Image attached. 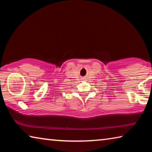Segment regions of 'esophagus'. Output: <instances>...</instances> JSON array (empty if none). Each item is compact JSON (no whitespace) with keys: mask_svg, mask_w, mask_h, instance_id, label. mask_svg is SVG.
<instances>
[{"mask_svg":"<svg viewBox=\"0 0 152 152\" xmlns=\"http://www.w3.org/2000/svg\"><path fill=\"white\" fill-rule=\"evenodd\" d=\"M84 79H85V78H82V80H84Z\"/></svg>","mask_w":152,"mask_h":152,"instance_id":"34e87169","label":"esophagus"}]
</instances>
